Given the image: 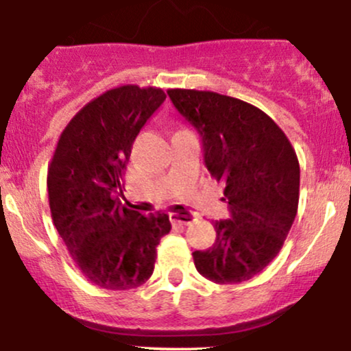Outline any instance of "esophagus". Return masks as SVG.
<instances>
[{
    "instance_id": "34e87169",
    "label": "esophagus",
    "mask_w": 351,
    "mask_h": 351,
    "mask_svg": "<svg viewBox=\"0 0 351 351\" xmlns=\"http://www.w3.org/2000/svg\"><path fill=\"white\" fill-rule=\"evenodd\" d=\"M171 219L176 221V223L180 224H184V226H188V224L195 223L196 221V216L191 215V213H186V215H180V213H173L171 215Z\"/></svg>"
}]
</instances>
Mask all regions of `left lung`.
Here are the masks:
<instances>
[{
    "instance_id": "8db88e82",
    "label": "left lung",
    "mask_w": 351,
    "mask_h": 351,
    "mask_svg": "<svg viewBox=\"0 0 351 351\" xmlns=\"http://www.w3.org/2000/svg\"><path fill=\"white\" fill-rule=\"evenodd\" d=\"M173 106L198 130L204 163L223 181L231 217L216 241L195 251L196 271L215 284L252 279L279 254L299 208L300 168L287 135L244 100L211 90L170 88Z\"/></svg>"
}]
</instances>
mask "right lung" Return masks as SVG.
I'll return each mask as SVG.
<instances>
[{
  "mask_svg": "<svg viewBox=\"0 0 351 351\" xmlns=\"http://www.w3.org/2000/svg\"><path fill=\"white\" fill-rule=\"evenodd\" d=\"M167 99L160 87L127 84L86 104L60 134L49 168L51 216L87 280L130 291L153 274L167 213L143 216L115 196L136 135Z\"/></svg>",
  "mask_w": 351,
  "mask_h": 351,
  "instance_id": "1",
  "label": "right lung"
}]
</instances>
